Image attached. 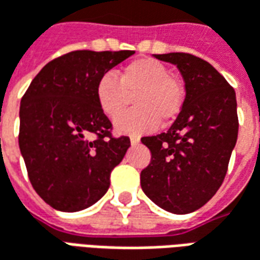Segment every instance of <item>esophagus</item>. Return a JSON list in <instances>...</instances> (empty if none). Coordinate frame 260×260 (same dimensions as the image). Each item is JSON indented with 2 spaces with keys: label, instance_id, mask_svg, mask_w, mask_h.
Wrapping results in <instances>:
<instances>
[{
  "label": "esophagus",
  "instance_id": "esophagus-1",
  "mask_svg": "<svg viewBox=\"0 0 260 260\" xmlns=\"http://www.w3.org/2000/svg\"><path fill=\"white\" fill-rule=\"evenodd\" d=\"M130 143L132 145H137L140 143V139L139 137H130Z\"/></svg>",
  "mask_w": 260,
  "mask_h": 260
}]
</instances>
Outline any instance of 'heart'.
Returning a JSON list of instances; mask_svg holds the SVG:
<instances>
[{"label": "heart", "mask_w": 260, "mask_h": 260, "mask_svg": "<svg viewBox=\"0 0 260 260\" xmlns=\"http://www.w3.org/2000/svg\"><path fill=\"white\" fill-rule=\"evenodd\" d=\"M101 110L110 119L117 117L135 96L136 110L116 120L120 133L141 134L175 120L185 104L182 81L169 74L168 68L154 58H139L121 70L117 78L104 74L95 88Z\"/></svg>", "instance_id": "1"}]
</instances>
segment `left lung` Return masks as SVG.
Returning <instances> with one entry per match:
<instances>
[{"label":"left lung","mask_w":260,"mask_h":260,"mask_svg":"<svg viewBox=\"0 0 260 260\" xmlns=\"http://www.w3.org/2000/svg\"><path fill=\"white\" fill-rule=\"evenodd\" d=\"M185 81V104L167 133L143 137L151 151L141 189L161 209L187 214L213 198L238 137L235 91L211 64L189 53L155 54Z\"/></svg>","instance_id":"left-lung-1"}]
</instances>
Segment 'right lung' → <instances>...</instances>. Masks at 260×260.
I'll use <instances>...</instances> for the list:
<instances>
[{"label": "right lung", "mask_w": 260, "mask_h": 260, "mask_svg": "<svg viewBox=\"0 0 260 260\" xmlns=\"http://www.w3.org/2000/svg\"><path fill=\"white\" fill-rule=\"evenodd\" d=\"M132 54L70 51L47 62L22 96L21 154L33 189L53 209L80 211L108 192L110 172L121 162L130 139L113 137L95 88Z\"/></svg>", "instance_id": "1"}]
</instances>
